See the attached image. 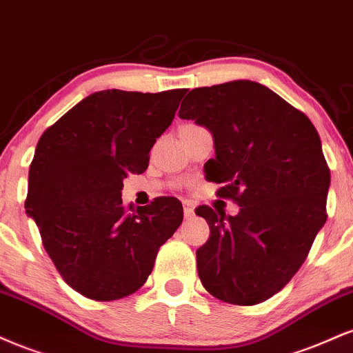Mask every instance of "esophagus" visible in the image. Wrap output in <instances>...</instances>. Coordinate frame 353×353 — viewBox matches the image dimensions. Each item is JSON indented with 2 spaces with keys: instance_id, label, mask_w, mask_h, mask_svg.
Returning <instances> with one entry per match:
<instances>
[{
  "instance_id": "obj_1",
  "label": "esophagus",
  "mask_w": 353,
  "mask_h": 353,
  "mask_svg": "<svg viewBox=\"0 0 353 353\" xmlns=\"http://www.w3.org/2000/svg\"><path fill=\"white\" fill-rule=\"evenodd\" d=\"M183 211H185V218H186V219H192L193 214H194V206H193V203L183 201Z\"/></svg>"
}]
</instances>
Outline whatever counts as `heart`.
<instances>
[{
    "mask_svg": "<svg viewBox=\"0 0 353 353\" xmlns=\"http://www.w3.org/2000/svg\"><path fill=\"white\" fill-rule=\"evenodd\" d=\"M188 125H192V123H188Z\"/></svg>",
    "mask_w": 353,
    "mask_h": 353,
    "instance_id": "obj_1",
    "label": "heart"
}]
</instances>
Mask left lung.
Wrapping results in <instances>:
<instances>
[{
	"label": "left lung",
	"instance_id": "8db88e82",
	"mask_svg": "<svg viewBox=\"0 0 353 353\" xmlns=\"http://www.w3.org/2000/svg\"><path fill=\"white\" fill-rule=\"evenodd\" d=\"M178 115L211 132L205 176L223 185L218 196L239 205L236 216L194 210L210 225L196 250L201 284L230 304L264 302L299 271L327 219L330 170L316 127L252 81L190 90Z\"/></svg>",
	"mask_w": 353,
	"mask_h": 353
}]
</instances>
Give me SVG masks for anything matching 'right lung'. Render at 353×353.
<instances>
[{
    "label": "right lung",
    "mask_w": 353,
    "mask_h": 353,
    "mask_svg": "<svg viewBox=\"0 0 353 353\" xmlns=\"http://www.w3.org/2000/svg\"><path fill=\"white\" fill-rule=\"evenodd\" d=\"M186 89L90 94L41 135L24 208L62 279L94 301L130 296L183 221L176 198L122 203L123 178L143 173Z\"/></svg>",
    "instance_id": "obj_1"
}]
</instances>
